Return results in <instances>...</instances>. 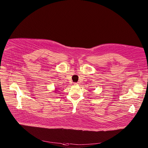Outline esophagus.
Segmentation results:
<instances>
[{
	"instance_id": "obj_1",
	"label": "esophagus",
	"mask_w": 148,
	"mask_h": 148,
	"mask_svg": "<svg viewBox=\"0 0 148 148\" xmlns=\"http://www.w3.org/2000/svg\"><path fill=\"white\" fill-rule=\"evenodd\" d=\"M74 85H77V84H78V83H74Z\"/></svg>"
}]
</instances>
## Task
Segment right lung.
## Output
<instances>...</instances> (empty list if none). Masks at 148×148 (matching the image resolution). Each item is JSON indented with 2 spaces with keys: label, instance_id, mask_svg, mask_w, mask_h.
<instances>
[{
  "label": "right lung",
  "instance_id": "right-lung-1",
  "mask_svg": "<svg viewBox=\"0 0 148 148\" xmlns=\"http://www.w3.org/2000/svg\"><path fill=\"white\" fill-rule=\"evenodd\" d=\"M57 91H58V90H56H56L54 91V92H57Z\"/></svg>",
  "mask_w": 148,
  "mask_h": 148
}]
</instances>
